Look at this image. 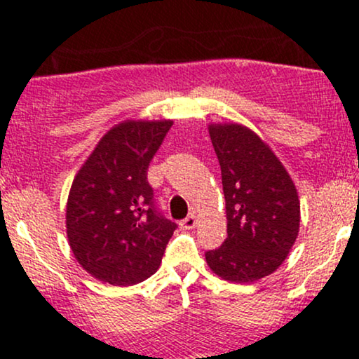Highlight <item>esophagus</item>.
I'll return each mask as SVG.
<instances>
[{"label": "esophagus", "instance_id": "34e87169", "mask_svg": "<svg viewBox=\"0 0 359 359\" xmlns=\"http://www.w3.org/2000/svg\"><path fill=\"white\" fill-rule=\"evenodd\" d=\"M196 224H197V219H196V214H189L187 217H185V219L180 222V226H182L184 229H192V228H196Z\"/></svg>", "mask_w": 359, "mask_h": 359}]
</instances>
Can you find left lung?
Listing matches in <instances>:
<instances>
[{
    "label": "left lung",
    "mask_w": 359,
    "mask_h": 359,
    "mask_svg": "<svg viewBox=\"0 0 359 359\" xmlns=\"http://www.w3.org/2000/svg\"><path fill=\"white\" fill-rule=\"evenodd\" d=\"M209 137L221 165L228 238L205 253V262L229 282H255L273 273L297 240V189L277 155L250 128L209 125Z\"/></svg>",
    "instance_id": "1"
}]
</instances>
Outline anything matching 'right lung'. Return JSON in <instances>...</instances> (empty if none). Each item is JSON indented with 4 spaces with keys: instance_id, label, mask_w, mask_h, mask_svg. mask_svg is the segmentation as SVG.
Here are the masks:
<instances>
[{
    "instance_id": "right-lung-1",
    "label": "right lung",
    "mask_w": 359,
    "mask_h": 359,
    "mask_svg": "<svg viewBox=\"0 0 359 359\" xmlns=\"http://www.w3.org/2000/svg\"><path fill=\"white\" fill-rule=\"evenodd\" d=\"M174 121L113 126L74 177L65 208L71 250L94 278L126 287L158 270L177 224L156 211L147 172Z\"/></svg>"
}]
</instances>
